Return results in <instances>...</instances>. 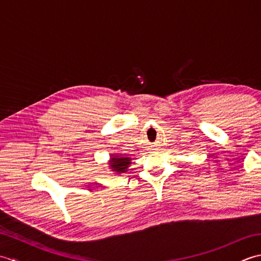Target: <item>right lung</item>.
<instances>
[{
	"instance_id": "obj_1",
	"label": "right lung",
	"mask_w": 261,
	"mask_h": 261,
	"mask_svg": "<svg viewBox=\"0 0 261 261\" xmlns=\"http://www.w3.org/2000/svg\"><path fill=\"white\" fill-rule=\"evenodd\" d=\"M130 164H131V158L111 156L109 165H110V168L113 171H115V174L120 175L127 171V168H129Z\"/></svg>"
}]
</instances>
